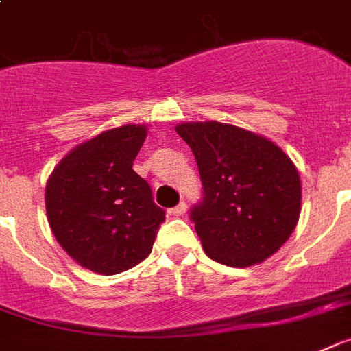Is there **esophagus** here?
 I'll list each match as a JSON object with an SVG mask.
<instances>
[{"label":"esophagus","mask_w":351,"mask_h":351,"mask_svg":"<svg viewBox=\"0 0 351 351\" xmlns=\"http://www.w3.org/2000/svg\"><path fill=\"white\" fill-rule=\"evenodd\" d=\"M186 202H179L178 206L172 208V215L173 217H182L184 213H186Z\"/></svg>","instance_id":"esophagus-1"}]
</instances>
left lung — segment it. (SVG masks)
I'll return each instance as SVG.
<instances>
[{
    "label": "left lung",
    "mask_w": 351,
    "mask_h": 351,
    "mask_svg": "<svg viewBox=\"0 0 351 351\" xmlns=\"http://www.w3.org/2000/svg\"><path fill=\"white\" fill-rule=\"evenodd\" d=\"M195 156L202 199L190 221L211 260L230 267L263 262L282 247L300 219L301 181L280 147L240 127L181 123Z\"/></svg>",
    "instance_id": "8db88e82"
}]
</instances>
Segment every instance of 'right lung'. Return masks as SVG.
Segmentation results:
<instances>
[{
	"label": "right lung",
	"mask_w": 351,
	"mask_h": 351,
	"mask_svg": "<svg viewBox=\"0 0 351 351\" xmlns=\"http://www.w3.org/2000/svg\"><path fill=\"white\" fill-rule=\"evenodd\" d=\"M145 125L106 130L78 145L46 184V213L55 239L93 273H123L152 251L165 210L132 170Z\"/></svg>",
	"instance_id": "obj_1"
}]
</instances>
